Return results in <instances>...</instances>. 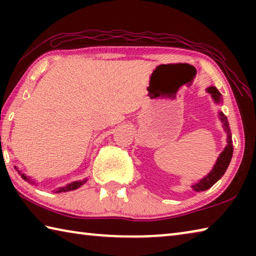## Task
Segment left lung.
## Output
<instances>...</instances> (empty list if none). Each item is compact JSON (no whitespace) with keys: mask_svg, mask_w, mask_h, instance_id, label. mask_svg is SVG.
Returning <instances> with one entry per match:
<instances>
[{"mask_svg":"<svg viewBox=\"0 0 256 256\" xmlns=\"http://www.w3.org/2000/svg\"><path fill=\"white\" fill-rule=\"evenodd\" d=\"M206 92L211 94V97L214 98V102H222V94L219 92V90L216 88V86H208ZM219 116L220 120L222 122V126L224 132L227 133V146H224V149L222 154H219L218 159H216V164L212 168V170L208 174L206 177H203L201 180H198V183H196L192 185V188L196 192H201V190H206L208 188H210L212 185L216 183L222 176L224 174V172L227 170V168L229 166V162H230L232 157V133H230V128H229V123L227 120L226 115L224 114L222 112H219Z\"/></svg>","mask_w":256,"mask_h":256,"instance_id":"8db88e82","label":"left lung"}]
</instances>
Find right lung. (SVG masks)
<instances>
[{"instance_id": "1", "label": "right lung", "mask_w": 256, "mask_h": 256, "mask_svg": "<svg viewBox=\"0 0 256 256\" xmlns=\"http://www.w3.org/2000/svg\"><path fill=\"white\" fill-rule=\"evenodd\" d=\"M16 170H18V168L16 167ZM18 172H19V174L21 175V177H22V178H24V180L29 182V183H34V182L30 180L29 177H27V176H26L24 174H22V172H21L20 170H18ZM86 180H78V182H73V183H71V184H68L66 186H63V188H60L58 190H56L55 192H56V193H60V192H68V190H76V188H79L81 185H84V184L86 183Z\"/></svg>"}]
</instances>
